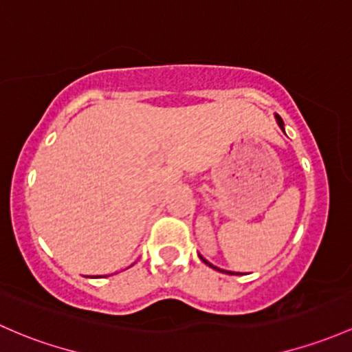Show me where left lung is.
Segmentation results:
<instances>
[{
  "label": "left lung",
  "mask_w": 352,
  "mask_h": 352,
  "mask_svg": "<svg viewBox=\"0 0 352 352\" xmlns=\"http://www.w3.org/2000/svg\"><path fill=\"white\" fill-rule=\"evenodd\" d=\"M276 121H278L280 128H282V129H283V120H282V118H280V116H278V114H276ZM201 260H202V261H204V263H206V265H209V266H210V268H214V270H219V268H216V266H212V265H210V263H209V261H207V260H204V258H202V256H201ZM226 273H229V272H226ZM231 275H234V273H231ZM236 275H238V273H236Z\"/></svg>",
  "instance_id": "1"
}]
</instances>
